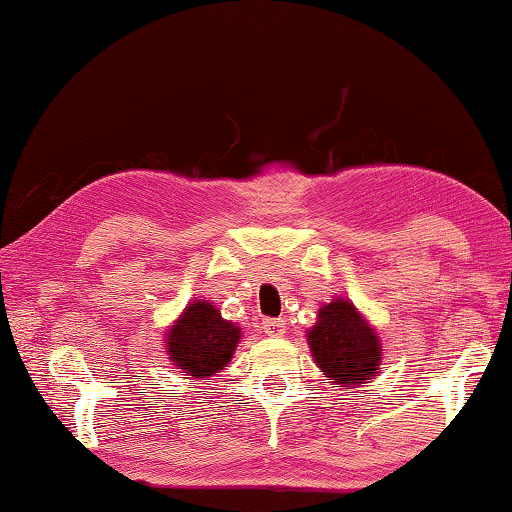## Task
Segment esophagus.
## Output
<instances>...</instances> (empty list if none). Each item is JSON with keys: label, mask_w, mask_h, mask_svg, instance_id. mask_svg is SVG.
<instances>
[{"label": "esophagus", "mask_w": 512, "mask_h": 512, "mask_svg": "<svg viewBox=\"0 0 512 512\" xmlns=\"http://www.w3.org/2000/svg\"><path fill=\"white\" fill-rule=\"evenodd\" d=\"M263 329L267 336H283L286 334V320L267 318V320H263Z\"/></svg>", "instance_id": "obj_1"}]
</instances>
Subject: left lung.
<instances>
[{
  "label": "left lung",
  "instance_id": "8db88e82",
  "mask_svg": "<svg viewBox=\"0 0 512 512\" xmlns=\"http://www.w3.org/2000/svg\"><path fill=\"white\" fill-rule=\"evenodd\" d=\"M306 343L320 373L343 389L364 387L380 375V334L348 297L320 306L316 325L306 329Z\"/></svg>",
  "mask_w": 512,
  "mask_h": 512
}]
</instances>
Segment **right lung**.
I'll use <instances>...</instances> for the list:
<instances>
[{"label": "right lung", "mask_w": 512, "mask_h": 512, "mask_svg": "<svg viewBox=\"0 0 512 512\" xmlns=\"http://www.w3.org/2000/svg\"><path fill=\"white\" fill-rule=\"evenodd\" d=\"M242 338L235 322L208 300H192L164 332V352L180 373L206 380L222 373Z\"/></svg>", "instance_id": "1"}]
</instances>
